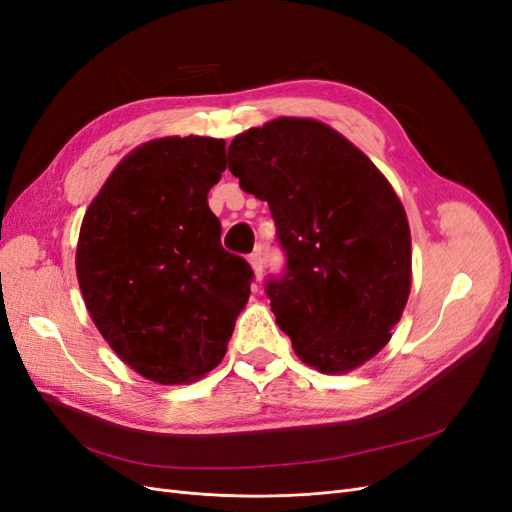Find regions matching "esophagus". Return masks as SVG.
<instances>
[{
	"instance_id": "obj_1",
	"label": "esophagus",
	"mask_w": 512,
	"mask_h": 512,
	"mask_svg": "<svg viewBox=\"0 0 512 512\" xmlns=\"http://www.w3.org/2000/svg\"><path fill=\"white\" fill-rule=\"evenodd\" d=\"M250 265H252V269H254V275H256V282H260L262 280V252H260V247L256 252H252L250 254Z\"/></svg>"
}]
</instances>
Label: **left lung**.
<instances>
[{"label":"left lung","instance_id":"1","mask_svg":"<svg viewBox=\"0 0 512 512\" xmlns=\"http://www.w3.org/2000/svg\"><path fill=\"white\" fill-rule=\"evenodd\" d=\"M228 170L271 209L286 269L265 290L299 359L346 374L376 356L412 284L410 226L391 183L327 123L297 117L235 136Z\"/></svg>","mask_w":512,"mask_h":512}]
</instances>
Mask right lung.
Instances as JSON below:
<instances>
[{"instance_id":"1","label":"right lung","mask_w":512,"mask_h":512,"mask_svg":"<svg viewBox=\"0 0 512 512\" xmlns=\"http://www.w3.org/2000/svg\"><path fill=\"white\" fill-rule=\"evenodd\" d=\"M224 168L222 138L149 141L119 162L81 224L87 312L119 359L158 384L218 367L250 299L254 271L224 250L207 203Z\"/></svg>"}]
</instances>
